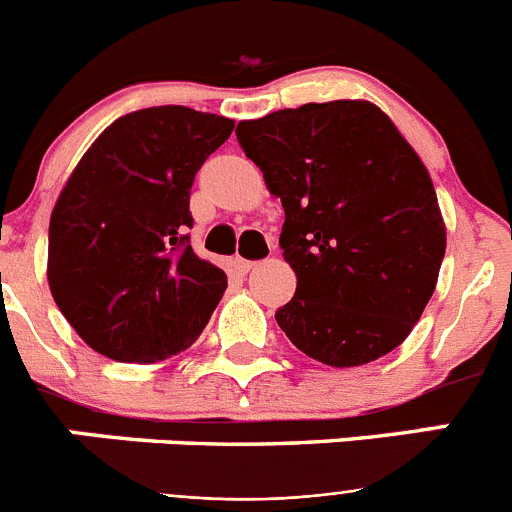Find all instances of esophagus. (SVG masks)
Returning a JSON list of instances; mask_svg holds the SVG:
<instances>
[{
  "instance_id": "esophagus-1",
  "label": "esophagus",
  "mask_w": 512,
  "mask_h": 512,
  "mask_svg": "<svg viewBox=\"0 0 512 512\" xmlns=\"http://www.w3.org/2000/svg\"><path fill=\"white\" fill-rule=\"evenodd\" d=\"M235 266H238V269H241L243 274H248V271H251L253 266H256V261H248V259H235Z\"/></svg>"
}]
</instances>
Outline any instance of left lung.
<instances>
[{"instance_id": "1", "label": "left lung", "mask_w": 512, "mask_h": 512, "mask_svg": "<svg viewBox=\"0 0 512 512\" xmlns=\"http://www.w3.org/2000/svg\"><path fill=\"white\" fill-rule=\"evenodd\" d=\"M282 200L297 292L279 328L310 359L361 366L410 336L438 282L446 225L431 174L364 99L310 102L235 128Z\"/></svg>"}]
</instances>
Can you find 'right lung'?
<instances>
[{
    "instance_id": "add662e5",
    "label": "right lung",
    "mask_w": 512,
    "mask_h": 512,
    "mask_svg": "<svg viewBox=\"0 0 512 512\" xmlns=\"http://www.w3.org/2000/svg\"><path fill=\"white\" fill-rule=\"evenodd\" d=\"M233 120L179 104L117 117L58 194L48 284L97 354L156 364L192 346L228 277L189 246V189Z\"/></svg>"
}]
</instances>
